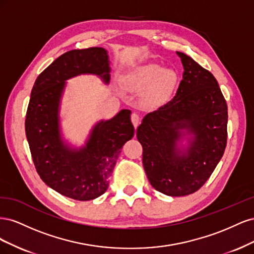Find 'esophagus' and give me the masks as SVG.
Instances as JSON below:
<instances>
[{
	"label": "esophagus",
	"instance_id": "esophagus-1",
	"mask_svg": "<svg viewBox=\"0 0 254 254\" xmlns=\"http://www.w3.org/2000/svg\"><path fill=\"white\" fill-rule=\"evenodd\" d=\"M140 121H141V119H140V117L136 113H132L131 114V122H132L134 128H136L137 126H139Z\"/></svg>",
	"mask_w": 254,
	"mask_h": 254
}]
</instances>
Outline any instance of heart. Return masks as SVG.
I'll list each match as a JSON object with an SVG mask.
<instances>
[{
    "label": "heart",
    "mask_w": 254,
    "mask_h": 254,
    "mask_svg": "<svg viewBox=\"0 0 254 254\" xmlns=\"http://www.w3.org/2000/svg\"><path fill=\"white\" fill-rule=\"evenodd\" d=\"M177 81L171 68H162L158 64H140L126 73L123 84L130 92H141V104L145 108H155L171 95Z\"/></svg>",
    "instance_id": "1"
}]
</instances>
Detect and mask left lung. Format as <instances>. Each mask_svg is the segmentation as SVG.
I'll use <instances>...</instances> for the list:
<instances>
[{
	"instance_id": "left-lung-1",
	"label": "left lung",
	"mask_w": 254,
	"mask_h": 254,
	"mask_svg": "<svg viewBox=\"0 0 254 254\" xmlns=\"http://www.w3.org/2000/svg\"><path fill=\"white\" fill-rule=\"evenodd\" d=\"M176 53L184 70L177 93L145 115L136 137L152 188L180 197L200 189L224 155L228 107L213 74L184 53ZM184 139L187 146L181 143Z\"/></svg>"
}]
</instances>
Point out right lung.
<instances>
[{
  "mask_svg": "<svg viewBox=\"0 0 254 254\" xmlns=\"http://www.w3.org/2000/svg\"><path fill=\"white\" fill-rule=\"evenodd\" d=\"M83 74L110 81L107 50L90 48L64 53L38 76L30 93L25 133L37 173L48 187L65 197L88 201L103 195L124 144L132 139L131 111L99 121L81 147L61 133L60 106L66 80Z\"/></svg>",
  "mask_w": 254,
  "mask_h": 254,
  "instance_id": "add662e5",
  "label": "right lung"
}]
</instances>
